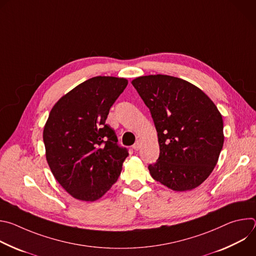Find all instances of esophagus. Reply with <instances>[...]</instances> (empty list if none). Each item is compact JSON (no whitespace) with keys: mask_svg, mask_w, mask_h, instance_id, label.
Listing matches in <instances>:
<instances>
[{"mask_svg":"<svg viewBox=\"0 0 256 256\" xmlns=\"http://www.w3.org/2000/svg\"><path fill=\"white\" fill-rule=\"evenodd\" d=\"M140 140H136V142L134 144V146H132V149H134V151H138V150L140 149Z\"/></svg>","mask_w":256,"mask_h":256,"instance_id":"obj_1","label":"esophagus"}]
</instances>
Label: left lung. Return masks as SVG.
Here are the masks:
<instances>
[{
  "label": "left lung",
  "instance_id": "obj_1",
  "mask_svg": "<svg viewBox=\"0 0 256 256\" xmlns=\"http://www.w3.org/2000/svg\"><path fill=\"white\" fill-rule=\"evenodd\" d=\"M158 132L160 154L151 176L176 190H192L208 177L223 148V120L214 102L190 82L150 75L132 82Z\"/></svg>",
  "mask_w": 256,
  "mask_h": 256
}]
</instances>
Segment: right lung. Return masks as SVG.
Masks as SVG:
<instances>
[{"instance_id": "right-lung-1", "label": "right lung", "mask_w": 256, "mask_h": 256, "mask_svg": "<svg viewBox=\"0 0 256 256\" xmlns=\"http://www.w3.org/2000/svg\"><path fill=\"white\" fill-rule=\"evenodd\" d=\"M128 80L94 77L52 107L44 130L46 160L58 184L80 200L94 202L110 188L128 156L105 124Z\"/></svg>"}]
</instances>
